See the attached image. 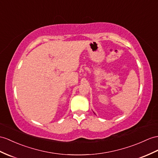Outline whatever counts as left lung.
I'll return each instance as SVG.
<instances>
[{"mask_svg":"<svg viewBox=\"0 0 158 158\" xmlns=\"http://www.w3.org/2000/svg\"><path fill=\"white\" fill-rule=\"evenodd\" d=\"M94 114H95V113H94Z\"/></svg>","mask_w":158,"mask_h":158,"instance_id":"8db88e82","label":"left lung"}]
</instances>
